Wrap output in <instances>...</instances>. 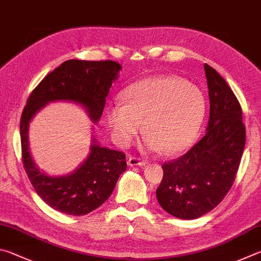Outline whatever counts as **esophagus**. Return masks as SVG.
I'll return each mask as SVG.
<instances>
[{"label":"esophagus","mask_w":261,"mask_h":261,"mask_svg":"<svg viewBox=\"0 0 261 261\" xmlns=\"http://www.w3.org/2000/svg\"><path fill=\"white\" fill-rule=\"evenodd\" d=\"M127 164H128V166H145L148 163L145 161H142V159L129 157L127 159Z\"/></svg>","instance_id":"obj_1"}]
</instances>
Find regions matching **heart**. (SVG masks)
<instances>
[{
	"label": "heart",
	"instance_id": "heart-1",
	"mask_svg": "<svg viewBox=\"0 0 261 261\" xmlns=\"http://www.w3.org/2000/svg\"><path fill=\"white\" fill-rule=\"evenodd\" d=\"M123 102L113 103L108 120L116 142L129 145L142 129L149 151L176 154L197 138L205 117V98L197 87L173 76H151L128 87Z\"/></svg>",
	"mask_w": 261,
	"mask_h": 261
}]
</instances>
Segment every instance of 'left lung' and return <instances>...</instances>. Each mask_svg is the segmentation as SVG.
<instances>
[{
	"mask_svg": "<svg viewBox=\"0 0 261 261\" xmlns=\"http://www.w3.org/2000/svg\"><path fill=\"white\" fill-rule=\"evenodd\" d=\"M210 98L206 132L184 156L163 165L156 191L158 203L171 216L193 220L225 198L234 184L245 145L242 108L226 80L204 65Z\"/></svg>",
	"mask_w": 261,
	"mask_h": 261,
	"instance_id": "8db88e82",
	"label": "left lung"
}]
</instances>
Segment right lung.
I'll return each instance as SVG.
<instances>
[{
  "instance_id": "1",
  "label": "right lung",
  "mask_w": 261,
  "mask_h": 261,
  "mask_svg": "<svg viewBox=\"0 0 261 261\" xmlns=\"http://www.w3.org/2000/svg\"><path fill=\"white\" fill-rule=\"evenodd\" d=\"M120 70V64L112 61L70 59L50 72L27 99L20 119L22 164L36 194L58 212L85 216L99 207L112 194L121 173L126 171V156L102 147L93 134L88 156L77 168L65 175H49L40 170L31 154L30 123L45 105L59 100L80 105L90 120L97 123L110 87L119 77Z\"/></svg>"
}]
</instances>
